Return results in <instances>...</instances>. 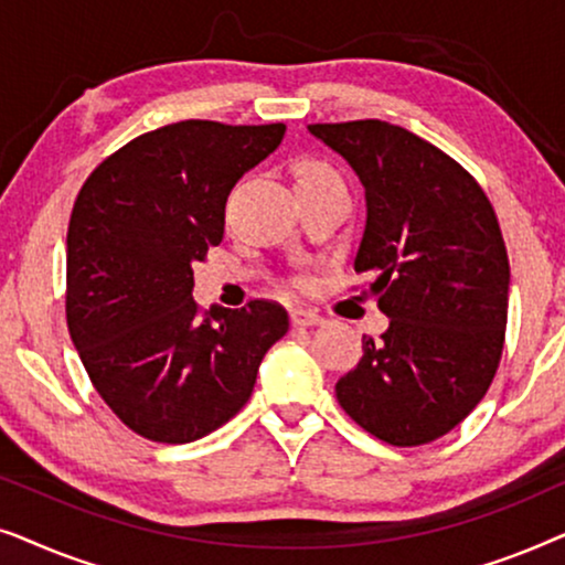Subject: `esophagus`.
<instances>
[{"label": "esophagus", "mask_w": 565, "mask_h": 565, "mask_svg": "<svg viewBox=\"0 0 565 565\" xmlns=\"http://www.w3.org/2000/svg\"><path fill=\"white\" fill-rule=\"evenodd\" d=\"M290 321L292 327H319V323H323L319 311H313V308H292Z\"/></svg>", "instance_id": "esophagus-1"}]
</instances>
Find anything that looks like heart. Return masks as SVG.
<instances>
[{"mask_svg":"<svg viewBox=\"0 0 565 565\" xmlns=\"http://www.w3.org/2000/svg\"><path fill=\"white\" fill-rule=\"evenodd\" d=\"M292 172H296L298 182H303V180H313V177H321V174H331L334 169H331L329 164H323V161H319V159H300Z\"/></svg>","mask_w":565,"mask_h":565,"instance_id":"b5f03b06","label":"heart"}]
</instances>
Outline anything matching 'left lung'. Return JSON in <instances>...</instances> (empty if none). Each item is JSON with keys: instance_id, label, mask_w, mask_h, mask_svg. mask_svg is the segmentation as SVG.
<instances>
[{"instance_id": "8db88e82", "label": "left lung", "mask_w": 565, "mask_h": 565, "mask_svg": "<svg viewBox=\"0 0 565 565\" xmlns=\"http://www.w3.org/2000/svg\"><path fill=\"white\" fill-rule=\"evenodd\" d=\"M365 188L354 269L391 323L362 337L337 401L396 447L447 435L486 396L504 350L509 257L497 213L458 161L385 120L316 122Z\"/></svg>"}]
</instances>
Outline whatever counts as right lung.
I'll return each instance as SVG.
<instances>
[{"label":"right lung","instance_id":"add662e5","mask_svg":"<svg viewBox=\"0 0 565 565\" xmlns=\"http://www.w3.org/2000/svg\"><path fill=\"white\" fill-rule=\"evenodd\" d=\"M282 136V122H172L107 157L76 195L68 334L92 385L136 435L184 445L223 427L290 327L275 300L205 313L192 300V265L221 244L228 192Z\"/></svg>","mask_w":565,"mask_h":565}]
</instances>
